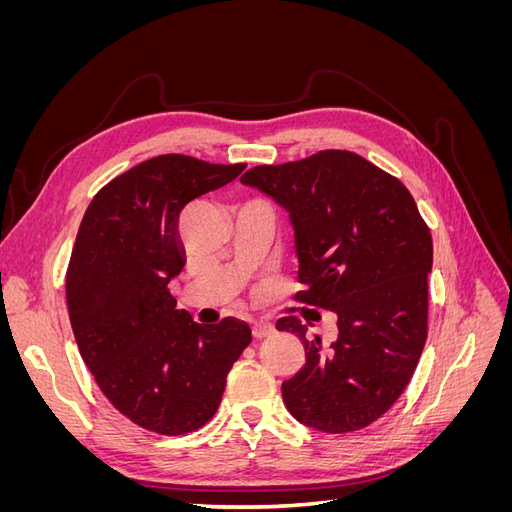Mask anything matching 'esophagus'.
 <instances>
[{"label": "esophagus", "mask_w": 512, "mask_h": 512, "mask_svg": "<svg viewBox=\"0 0 512 512\" xmlns=\"http://www.w3.org/2000/svg\"><path fill=\"white\" fill-rule=\"evenodd\" d=\"M275 333V327L271 322H254L252 324V335L256 337V339H267V337H271Z\"/></svg>", "instance_id": "34e87169"}]
</instances>
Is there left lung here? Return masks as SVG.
<instances>
[{
	"instance_id": "obj_1",
	"label": "left lung",
	"mask_w": 512,
	"mask_h": 512,
	"mask_svg": "<svg viewBox=\"0 0 512 512\" xmlns=\"http://www.w3.org/2000/svg\"><path fill=\"white\" fill-rule=\"evenodd\" d=\"M241 183L290 215L303 284L294 299L337 314L329 348L297 316L277 320L305 346V365L282 384L288 412L324 433L371 425L404 393L427 339L433 243L412 194L339 149L254 166Z\"/></svg>"
}]
</instances>
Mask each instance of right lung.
<instances>
[{"label": "right lung", "mask_w": 512, "mask_h": 512, "mask_svg": "<svg viewBox=\"0 0 512 512\" xmlns=\"http://www.w3.org/2000/svg\"><path fill=\"white\" fill-rule=\"evenodd\" d=\"M243 168L168 153L106 183L83 215L66 273L72 331L100 391L143 429L181 436L209 423L252 342L237 318L194 322L168 290L185 265L181 211Z\"/></svg>", "instance_id": "right-lung-1"}]
</instances>
